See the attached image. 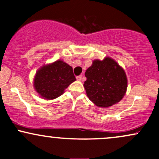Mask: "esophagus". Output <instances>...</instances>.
Returning a JSON list of instances; mask_svg holds the SVG:
<instances>
[{
    "instance_id": "1",
    "label": "esophagus",
    "mask_w": 159,
    "mask_h": 159,
    "mask_svg": "<svg viewBox=\"0 0 159 159\" xmlns=\"http://www.w3.org/2000/svg\"><path fill=\"white\" fill-rule=\"evenodd\" d=\"M81 78H82L81 75H78V76H76V79H77L78 81H81Z\"/></svg>"
}]
</instances>
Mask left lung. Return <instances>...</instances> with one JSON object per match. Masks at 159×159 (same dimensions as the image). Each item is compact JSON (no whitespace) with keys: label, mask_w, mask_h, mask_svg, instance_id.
I'll return each mask as SVG.
<instances>
[{"label":"left lung","mask_w":159,"mask_h":159,"mask_svg":"<svg viewBox=\"0 0 159 159\" xmlns=\"http://www.w3.org/2000/svg\"><path fill=\"white\" fill-rule=\"evenodd\" d=\"M87 96L98 107H107L119 102L126 92L127 78L116 62L106 57L96 60L85 72Z\"/></svg>","instance_id":"left-lung-1"}]
</instances>
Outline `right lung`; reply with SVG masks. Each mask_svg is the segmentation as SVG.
Returning <instances> with one entry per match:
<instances>
[{
    "label": "right lung",
    "instance_id": "obj_1",
    "mask_svg": "<svg viewBox=\"0 0 159 159\" xmlns=\"http://www.w3.org/2000/svg\"><path fill=\"white\" fill-rule=\"evenodd\" d=\"M75 80L72 66L59 60L38 70L34 87L43 98L54 99L61 96L65 89Z\"/></svg>",
    "mask_w": 159,
    "mask_h": 159
}]
</instances>
